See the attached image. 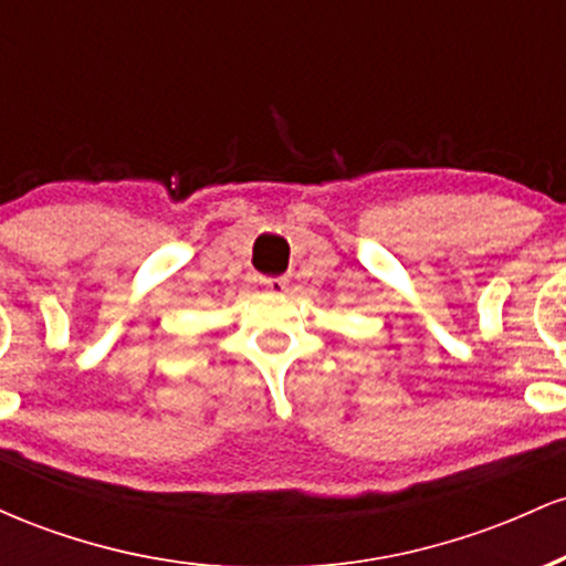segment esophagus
I'll return each mask as SVG.
<instances>
[{"label":"esophagus","mask_w":566,"mask_h":566,"mask_svg":"<svg viewBox=\"0 0 566 566\" xmlns=\"http://www.w3.org/2000/svg\"><path fill=\"white\" fill-rule=\"evenodd\" d=\"M261 284L265 292H271V295H282V292H287V279L284 276H263Z\"/></svg>","instance_id":"34e87169"}]
</instances>
